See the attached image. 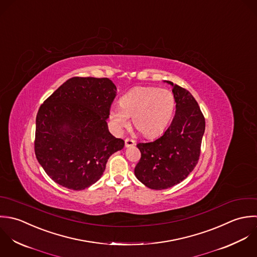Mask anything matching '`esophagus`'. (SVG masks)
Here are the masks:
<instances>
[{
	"instance_id": "esophagus-1",
	"label": "esophagus",
	"mask_w": 257,
	"mask_h": 257,
	"mask_svg": "<svg viewBox=\"0 0 257 257\" xmlns=\"http://www.w3.org/2000/svg\"><path fill=\"white\" fill-rule=\"evenodd\" d=\"M135 144H136V142L134 140H132V139H125L124 140V145H125L126 148L133 147V146H135Z\"/></svg>"
}]
</instances>
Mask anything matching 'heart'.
<instances>
[{"mask_svg": "<svg viewBox=\"0 0 257 257\" xmlns=\"http://www.w3.org/2000/svg\"><path fill=\"white\" fill-rule=\"evenodd\" d=\"M175 99L169 89L155 86H138L119 99V106H112L108 117L117 132L122 131L133 117L135 127L146 138L162 135L171 122Z\"/></svg>", "mask_w": 257, "mask_h": 257, "instance_id": "obj_1", "label": "heart"}]
</instances>
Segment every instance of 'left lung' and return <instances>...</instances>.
I'll use <instances>...</instances> for the list:
<instances>
[{
  "label": "left lung",
  "instance_id": "left-lung-1",
  "mask_svg": "<svg viewBox=\"0 0 257 257\" xmlns=\"http://www.w3.org/2000/svg\"><path fill=\"white\" fill-rule=\"evenodd\" d=\"M167 83L172 86L176 102L171 125L155 142L137 145L142 157L135 174L146 186L157 190L179 183L193 171L205 130L204 116L192 94L181 86Z\"/></svg>",
  "mask_w": 257,
  "mask_h": 257
}]
</instances>
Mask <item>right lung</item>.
<instances>
[{
    "mask_svg": "<svg viewBox=\"0 0 257 257\" xmlns=\"http://www.w3.org/2000/svg\"><path fill=\"white\" fill-rule=\"evenodd\" d=\"M115 95L116 86L107 78L75 77L40 106L35 154L55 182L73 190L87 188L100 178L108 158L123 148L106 123Z\"/></svg>",
    "mask_w": 257,
    "mask_h": 257,
    "instance_id": "1",
    "label": "right lung"
}]
</instances>
